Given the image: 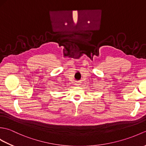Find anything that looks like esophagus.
<instances>
[{
  "label": "esophagus",
  "instance_id": "esophagus-1",
  "mask_svg": "<svg viewBox=\"0 0 146 146\" xmlns=\"http://www.w3.org/2000/svg\"><path fill=\"white\" fill-rule=\"evenodd\" d=\"M75 85L76 86H79V85H80V83L79 81H76V82H75Z\"/></svg>",
  "mask_w": 146,
  "mask_h": 146
}]
</instances>
